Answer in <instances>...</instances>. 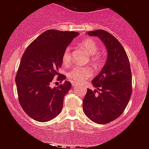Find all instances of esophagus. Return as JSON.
I'll return each instance as SVG.
<instances>
[{"label": "esophagus", "instance_id": "1", "mask_svg": "<svg viewBox=\"0 0 149 149\" xmlns=\"http://www.w3.org/2000/svg\"><path fill=\"white\" fill-rule=\"evenodd\" d=\"M76 85H77V84H76V82H72V86H73V87H76Z\"/></svg>", "mask_w": 149, "mask_h": 149}]
</instances>
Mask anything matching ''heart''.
Returning <instances> with one entry per match:
<instances>
[{
  "mask_svg": "<svg viewBox=\"0 0 149 149\" xmlns=\"http://www.w3.org/2000/svg\"><path fill=\"white\" fill-rule=\"evenodd\" d=\"M81 46L85 50L89 56H93L92 62H96L98 61V55L100 52V48L98 43L93 39H87L83 40L81 42ZM70 48L69 47L65 48L62 54V62L65 65H68L70 62L71 59ZM92 75L91 70L89 68H82V67L76 66L70 70L68 73V77L70 80L76 82H79L85 80Z\"/></svg>",
  "mask_w": 149,
  "mask_h": 149,
  "instance_id": "b5f03b06",
  "label": "heart"
}]
</instances>
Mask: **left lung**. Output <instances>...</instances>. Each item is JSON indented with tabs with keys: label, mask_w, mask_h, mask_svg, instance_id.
I'll use <instances>...</instances> for the list:
<instances>
[{
	"label": "left lung",
	"mask_w": 149,
	"mask_h": 149,
	"mask_svg": "<svg viewBox=\"0 0 149 149\" xmlns=\"http://www.w3.org/2000/svg\"><path fill=\"white\" fill-rule=\"evenodd\" d=\"M87 34L101 40L107 51V58L99 74L92 80L97 90L87 89L83 111L92 121L106 124L120 116L130 99V63L123 47L112 34L104 30L92 31Z\"/></svg>",
	"instance_id": "1"
}]
</instances>
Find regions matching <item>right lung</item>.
Listing matches in <instances>:
<instances>
[{
    "instance_id": "1",
    "label": "right lung",
    "mask_w": 149,
    "mask_h": 149,
    "mask_svg": "<svg viewBox=\"0 0 149 149\" xmlns=\"http://www.w3.org/2000/svg\"><path fill=\"white\" fill-rule=\"evenodd\" d=\"M79 34L75 31L48 30L25 51L15 82L20 106L34 120L48 121L62 112L64 97L71 89V83L65 81L56 87H51V84L56 76L61 82L65 79L59 73L62 54Z\"/></svg>"
}]
</instances>
